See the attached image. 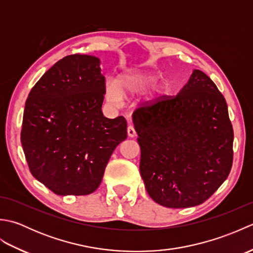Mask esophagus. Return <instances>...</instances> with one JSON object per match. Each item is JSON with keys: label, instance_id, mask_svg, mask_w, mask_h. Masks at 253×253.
<instances>
[{"label": "esophagus", "instance_id": "esophagus-1", "mask_svg": "<svg viewBox=\"0 0 253 253\" xmlns=\"http://www.w3.org/2000/svg\"><path fill=\"white\" fill-rule=\"evenodd\" d=\"M127 133H128V137H130V138L136 137L137 132H136L135 128H133V126H132V125H129V126H128V128H127Z\"/></svg>", "mask_w": 253, "mask_h": 253}]
</instances>
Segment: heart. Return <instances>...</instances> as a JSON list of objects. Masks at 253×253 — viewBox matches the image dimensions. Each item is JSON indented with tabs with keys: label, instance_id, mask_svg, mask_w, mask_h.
<instances>
[{
	"label": "heart",
	"instance_id": "obj_1",
	"mask_svg": "<svg viewBox=\"0 0 253 253\" xmlns=\"http://www.w3.org/2000/svg\"><path fill=\"white\" fill-rule=\"evenodd\" d=\"M158 80V76L153 73L139 69H129L117 78L114 84L107 87V96L113 102H118L121 96L136 94L147 89Z\"/></svg>",
	"mask_w": 253,
	"mask_h": 253
}]
</instances>
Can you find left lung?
<instances>
[{
	"label": "left lung",
	"mask_w": 253,
	"mask_h": 253,
	"mask_svg": "<svg viewBox=\"0 0 253 253\" xmlns=\"http://www.w3.org/2000/svg\"><path fill=\"white\" fill-rule=\"evenodd\" d=\"M132 122L144 186L161 206H199L228 177L233 125L225 98L203 72L195 69L178 94L138 107Z\"/></svg>",
	"instance_id": "obj_1"
}]
</instances>
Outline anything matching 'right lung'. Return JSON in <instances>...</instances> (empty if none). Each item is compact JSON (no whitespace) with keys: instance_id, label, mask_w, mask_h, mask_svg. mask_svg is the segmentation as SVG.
<instances>
[{"instance_id":"add662e5","label":"right lung","mask_w":253,"mask_h":253,"mask_svg":"<svg viewBox=\"0 0 253 253\" xmlns=\"http://www.w3.org/2000/svg\"><path fill=\"white\" fill-rule=\"evenodd\" d=\"M105 78L95 56L56 62L27 98L20 140L29 170L58 196H85L100 186L111 155L127 138L124 116L102 113Z\"/></svg>"}]
</instances>
